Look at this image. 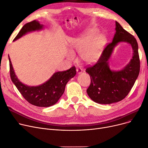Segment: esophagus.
<instances>
[{
  "instance_id": "1",
  "label": "esophagus",
  "mask_w": 148,
  "mask_h": 148,
  "mask_svg": "<svg viewBox=\"0 0 148 148\" xmlns=\"http://www.w3.org/2000/svg\"><path fill=\"white\" fill-rule=\"evenodd\" d=\"M82 71H83V70H82V69L81 67H78V68L76 69V72H77V73H78V74L82 73Z\"/></svg>"
}]
</instances>
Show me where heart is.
I'll list each match as a JSON object with an SVG mask.
<instances>
[{"label":"heart","instance_id":"1","mask_svg":"<svg viewBox=\"0 0 148 148\" xmlns=\"http://www.w3.org/2000/svg\"><path fill=\"white\" fill-rule=\"evenodd\" d=\"M96 29H88L81 36L75 39L71 47L73 51L79 53L81 60L86 63H92L97 61L101 54L106 44V37L103 34H98ZM68 57L73 60L75 55L72 51H69Z\"/></svg>","mask_w":148,"mask_h":148}]
</instances>
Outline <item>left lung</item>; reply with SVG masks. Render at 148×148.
<instances>
[{
  "label": "left lung",
  "mask_w": 148,
  "mask_h": 148,
  "mask_svg": "<svg viewBox=\"0 0 148 148\" xmlns=\"http://www.w3.org/2000/svg\"><path fill=\"white\" fill-rule=\"evenodd\" d=\"M115 23L116 32L112 42L105 47L98 61L86 70L91 79L87 93L93 101L99 104H108L121 101L131 91L140 72V61L137 40L119 22L116 21ZM121 42L131 44L133 50V58L122 70L112 71L108 61L114 47Z\"/></svg>",
  "instance_id": "8db88e82"
}]
</instances>
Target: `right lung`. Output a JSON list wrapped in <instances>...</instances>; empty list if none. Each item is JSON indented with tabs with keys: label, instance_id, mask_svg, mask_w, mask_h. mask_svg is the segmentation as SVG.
Masks as SVG:
<instances>
[{
	"label": "right lung",
	"instance_id": "add662e5",
	"mask_svg": "<svg viewBox=\"0 0 148 148\" xmlns=\"http://www.w3.org/2000/svg\"><path fill=\"white\" fill-rule=\"evenodd\" d=\"M44 25L36 20L26 23L17 34L13 41L19 39L28 32L42 29ZM10 62V73L13 81L23 97L27 101L38 107H49L54 105L62 95L68 81L76 73L75 66L64 72H58L44 84L38 86H28L23 84L16 75L8 56Z\"/></svg>",
	"mask_w": 148,
	"mask_h": 148
}]
</instances>
